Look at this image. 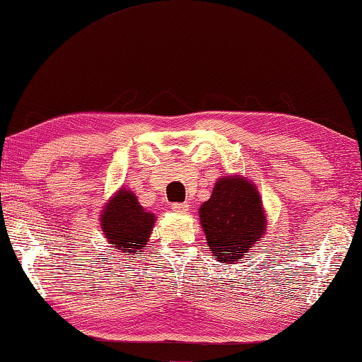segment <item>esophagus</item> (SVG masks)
<instances>
[{
  "label": "esophagus",
  "instance_id": "34e87169",
  "mask_svg": "<svg viewBox=\"0 0 362 362\" xmlns=\"http://www.w3.org/2000/svg\"><path fill=\"white\" fill-rule=\"evenodd\" d=\"M171 209H173L177 213H187L189 209H191V205H189L187 202H176V204L171 205Z\"/></svg>",
  "mask_w": 362,
  "mask_h": 362
}]
</instances>
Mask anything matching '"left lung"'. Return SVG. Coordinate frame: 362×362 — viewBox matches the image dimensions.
Returning a JSON list of instances; mask_svg holds the SVG:
<instances>
[{"mask_svg":"<svg viewBox=\"0 0 362 362\" xmlns=\"http://www.w3.org/2000/svg\"><path fill=\"white\" fill-rule=\"evenodd\" d=\"M199 213L211 253L221 263L240 262L264 234L259 194L244 177H221Z\"/></svg>","mask_w":362,"mask_h":362,"instance_id":"8db88e82","label":"left lung"}]
</instances>
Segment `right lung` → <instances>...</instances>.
Wrapping results in <instances>:
<instances>
[{
    "label": "right lung",
    "instance_id": "right-lung-1",
    "mask_svg": "<svg viewBox=\"0 0 362 362\" xmlns=\"http://www.w3.org/2000/svg\"><path fill=\"white\" fill-rule=\"evenodd\" d=\"M153 223V213L142 209L136 195L125 189L118 191L100 218L105 239L123 253H136L144 247L149 240Z\"/></svg>",
    "mask_w": 362,
    "mask_h": 362
}]
</instances>
